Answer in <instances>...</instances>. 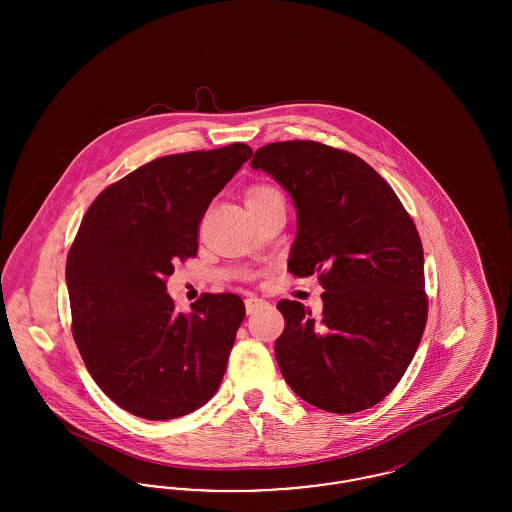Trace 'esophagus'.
I'll return each mask as SVG.
<instances>
[{
  "instance_id": "obj_1",
  "label": "esophagus",
  "mask_w": 512,
  "mask_h": 512,
  "mask_svg": "<svg viewBox=\"0 0 512 512\" xmlns=\"http://www.w3.org/2000/svg\"><path fill=\"white\" fill-rule=\"evenodd\" d=\"M267 305V301H263V299H259V297H247L245 299V311H247V315H253L255 311H259L261 307H265Z\"/></svg>"
}]
</instances>
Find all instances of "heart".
<instances>
[{
    "label": "heart",
    "instance_id": "heart-1",
    "mask_svg": "<svg viewBox=\"0 0 512 512\" xmlns=\"http://www.w3.org/2000/svg\"><path fill=\"white\" fill-rule=\"evenodd\" d=\"M272 192H276L274 188H268V186H257V188H253L249 194H247V199H253V197H261V195L272 194Z\"/></svg>",
    "mask_w": 512,
    "mask_h": 512
}]
</instances>
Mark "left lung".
Returning a JSON list of instances; mask_svg holds the SVG:
<instances>
[{
	"label": "left lung",
	"instance_id": "8db88e82",
	"mask_svg": "<svg viewBox=\"0 0 512 512\" xmlns=\"http://www.w3.org/2000/svg\"><path fill=\"white\" fill-rule=\"evenodd\" d=\"M253 171L292 197L297 232L290 272L320 274L313 317L280 301L286 328L274 343L284 380L303 401L336 414L374 407L403 378L426 326L424 253L413 219L361 157L318 142L259 147Z\"/></svg>",
	"mask_w": 512,
	"mask_h": 512
}]
</instances>
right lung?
I'll use <instances>...</instances> for the list:
<instances>
[{"label":"right lung","instance_id":"obj_1","mask_svg":"<svg viewBox=\"0 0 512 512\" xmlns=\"http://www.w3.org/2000/svg\"><path fill=\"white\" fill-rule=\"evenodd\" d=\"M251 155L230 144L159 157L105 188L82 219L65 272L74 341L128 413L169 420L219 390L244 301L205 293L182 315L165 278L176 259L195 257L199 220Z\"/></svg>","mask_w":512,"mask_h":512}]
</instances>
